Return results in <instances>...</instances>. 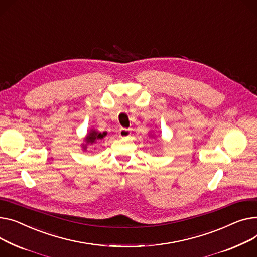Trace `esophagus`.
I'll list each match as a JSON object with an SVG mask.
<instances>
[{"mask_svg": "<svg viewBox=\"0 0 257 257\" xmlns=\"http://www.w3.org/2000/svg\"><path fill=\"white\" fill-rule=\"evenodd\" d=\"M130 134H131L130 129L121 128V129L118 130V136H119V138H122V139H127V138H129Z\"/></svg>", "mask_w": 257, "mask_h": 257, "instance_id": "esophagus-1", "label": "esophagus"}]
</instances>
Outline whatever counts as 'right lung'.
I'll return each instance as SVG.
<instances>
[{
    "label": "right lung",
    "mask_w": 257,
    "mask_h": 257,
    "mask_svg": "<svg viewBox=\"0 0 257 257\" xmlns=\"http://www.w3.org/2000/svg\"><path fill=\"white\" fill-rule=\"evenodd\" d=\"M106 134H107L106 132L101 133V132H99V131H96V130H94V129H91V131L88 133V135L85 136V139H84V141H85V143H87V144L83 145V149L85 150V149H87V146H88V145H93V144H95L97 141L102 140Z\"/></svg>",
    "instance_id": "add662e5"
}]
</instances>
